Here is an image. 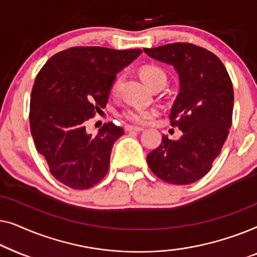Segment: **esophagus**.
<instances>
[{
  "mask_svg": "<svg viewBox=\"0 0 257 257\" xmlns=\"http://www.w3.org/2000/svg\"><path fill=\"white\" fill-rule=\"evenodd\" d=\"M125 131L126 132H142V131H144V128L139 127V126L127 125V126H125Z\"/></svg>",
  "mask_w": 257,
  "mask_h": 257,
  "instance_id": "esophagus-1",
  "label": "esophagus"
}]
</instances>
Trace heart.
Returning a JSON list of instances; mask_svg holds the SVG:
<instances>
[{
	"label": "heart",
	"mask_w": 257,
	"mask_h": 257,
	"mask_svg": "<svg viewBox=\"0 0 257 257\" xmlns=\"http://www.w3.org/2000/svg\"><path fill=\"white\" fill-rule=\"evenodd\" d=\"M140 77L144 80L150 89L156 86L157 84H166V73L158 66L154 65H146L140 69ZM120 77L114 79V82L111 85V93L115 94L118 92L119 85H120ZM156 114L154 110H147V108H140V107H132L127 108L122 112V117L127 119L128 121L135 122V124H145L150 120L153 115Z\"/></svg>",
	"instance_id": "1"
}]
</instances>
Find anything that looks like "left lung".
I'll use <instances>...</instances> for the list:
<instances>
[{"label": "left lung", "instance_id": "1", "mask_svg": "<svg viewBox=\"0 0 257 257\" xmlns=\"http://www.w3.org/2000/svg\"><path fill=\"white\" fill-rule=\"evenodd\" d=\"M144 51L178 73L179 93L170 118L182 132L179 140L163 136L159 147L147 156V164L168 184H193L210 171L226 142L233 115V84L222 62L198 45L174 43Z\"/></svg>", "mask_w": 257, "mask_h": 257}]
</instances>
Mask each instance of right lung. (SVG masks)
Listing matches in <instances>:
<instances>
[{"label": "right lung", "instance_id": "right-lung-1", "mask_svg": "<svg viewBox=\"0 0 257 257\" xmlns=\"http://www.w3.org/2000/svg\"><path fill=\"white\" fill-rule=\"evenodd\" d=\"M140 54V49L70 48L38 72L31 91V136L59 182L87 189L106 175L112 147L124 130L108 122L92 136L85 124L105 107L117 73Z\"/></svg>", "mask_w": 257, "mask_h": 257}]
</instances>
